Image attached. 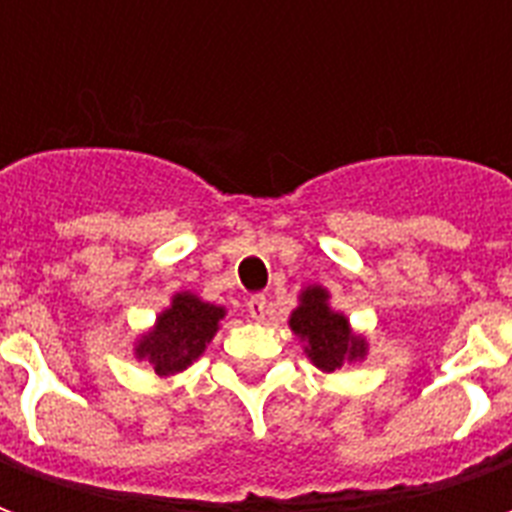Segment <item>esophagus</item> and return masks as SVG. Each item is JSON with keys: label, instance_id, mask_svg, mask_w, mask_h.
<instances>
[{"label": "esophagus", "instance_id": "1", "mask_svg": "<svg viewBox=\"0 0 512 512\" xmlns=\"http://www.w3.org/2000/svg\"><path fill=\"white\" fill-rule=\"evenodd\" d=\"M246 310H249L252 321H266L268 315H271V301L266 296H252V299L246 301Z\"/></svg>", "mask_w": 512, "mask_h": 512}]
</instances>
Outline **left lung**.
<instances>
[{
	"label": "left lung",
	"mask_w": 512,
	"mask_h": 512,
	"mask_svg": "<svg viewBox=\"0 0 512 512\" xmlns=\"http://www.w3.org/2000/svg\"><path fill=\"white\" fill-rule=\"evenodd\" d=\"M329 293L323 288H307L301 293V304L290 315V329L307 343V356L312 365L332 373L343 362H354L365 356V340L356 337L348 326V318L329 310Z\"/></svg>",
	"instance_id": "obj_1"
}]
</instances>
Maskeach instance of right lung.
Returning a JSON list of instances; mask_svg holds the SVG:
<instances>
[{
    "instance_id": "right-lung-1",
    "label": "right lung",
    "mask_w": 512,
    "mask_h": 512,
    "mask_svg": "<svg viewBox=\"0 0 512 512\" xmlns=\"http://www.w3.org/2000/svg\"><path fill=\"white\" fill-rule=\"evenodd\" d=\"M222 318L224 307L200 301L191 293H178L172 307L158 315L153 332L139 340L136 356L145 359L158 376H175L205 351Z\"/></svg>"
}]
</instances>
